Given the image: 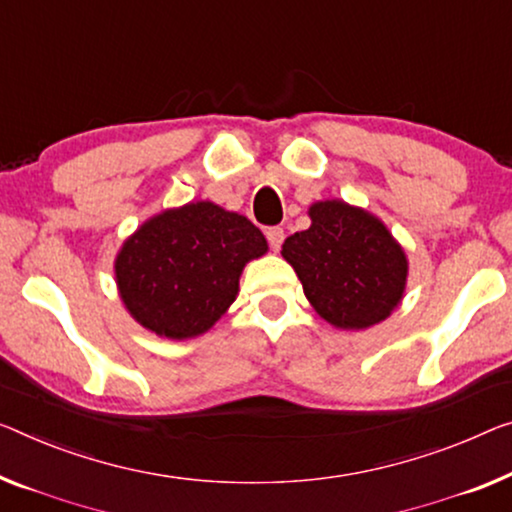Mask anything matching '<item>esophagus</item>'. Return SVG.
<instances>
[{
  "mask_svg": "<svg viewBox=\"0 0 512 512\" xmlns=\"http://www.w3.org/2000/svg\"><path fill=\"white\" fill-rule=\"evenodd\" d=\"M266 241H269L271 250H276L278 253L282 241H285V230H282V227H269V230H266Z\"/></svg>",
  "mask_w": 512,
  "mask_h": 512,
  "instance_id": "34e87169",
  "label": "esophagus"
}]
</instances>
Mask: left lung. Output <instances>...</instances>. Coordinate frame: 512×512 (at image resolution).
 <instances>
[{"instance_id": "8db88e82", "label": "left lung", "mask_w": 512, "mask_h": 512, "mask_svg": "<svg viewBox=\"0 0 512 512\" xmlns=\"http://www.w3.org/2000/svg\"><path fill=\"white\" fill-rule=\"evenodd\" d=\"M310 227L287 236L292 264L312 308L345 331L370 329L398 308L407 287V255L377 216L342 200L315 202Z\"/></svg>"}]
</instances>
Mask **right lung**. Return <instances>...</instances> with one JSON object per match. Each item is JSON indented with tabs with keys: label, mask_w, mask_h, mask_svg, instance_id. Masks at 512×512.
Here are the masks:
<instances>
[{
	"label": "right lung",
	"mask_w": 512,
	"mask_h": 512,
	"mask_svg": "<svg viewBox=\"0 0 512 512\" xmlns=\"http://www.w3.org/2000/svg\"><path fill=\"white\" fill-rule=\"evenodd\" d=\"M264 234L246 216L213 202H190L149 218L114 259L119 296L144 329L170 340L207 333L239 294Z\"/></svg>",
	"instance_id": "right-lung-1"
}]
</instances>
